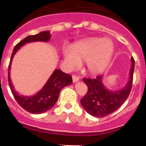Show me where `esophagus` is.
I'll use <instances>...</instances> for the list:
<instances>
[{
    "label": "esophagus",
    "mask_w": 146,
    "mask_h": 146,
    "mask_svg": "<svg viewBox=\"0 0 146 146\" xmlns=\"http://www.w3.org/2000/svg\"><path fill=\"white\" fill-rule=\"evenodd\" d=\"M79 77L77 76H76V75H73V83H76L77 82V81H78V80H79Z\"/></svg>",
    "instance_id": "esophagus-1"
}]
</instances>
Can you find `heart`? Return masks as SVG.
Returning <instances> with one entry per match:
<instances>
[{
    "mask_svg": "<svg viewBox=\"0 0 146 146\" xmlns=\"http://www.w3.org/2000/svg\"><path fill=\"white\" fill-rule=\"evenodd\" d=\"M114 52L113 42L102 38H90L76 42L71 48L62 49L64 60L68 70H73L85 62L86 69L91 74H98L105 70Z\"/></svg>",
    "mask_w": 146,
    "mask_h": 146,
    "instance_id": "b5f03b06",
    "label": "heart"
}]
</instances>
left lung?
Returning a JSON list of instances; mask_svg holds the SVG:
<instances>
[{
  "instance_id": "1",
  "label": "left lung",
  "mask_w": 146,
  "mask_h": 146,
  "mask_svg": "<svg viewBox=\"0 0 146 146\" xmlns=\"http://www.w3.org/2000/svg\"><path fill=\"white\" fill-rule=\"evenodd\" d=\"M131 60L129 78L126 86L120 90L111 91L106 89L102 83V76L95 78H83L88 87V92L81 100V104L88 113L94 117H104L116 111L125 102L132 86L135 60L133 57Z\"/></svg>"
}]
</instances>
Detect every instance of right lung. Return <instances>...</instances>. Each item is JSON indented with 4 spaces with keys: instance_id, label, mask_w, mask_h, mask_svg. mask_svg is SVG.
<instances>
[{
    "instance_id": "obj_1",
    "label": "right lung",
    "mask_w": 146,
    "mask_h": 146,
    "mask_svg": "<svg viewBox=\"0 0 146 146\" xmlns=\"http://www.w3.org/2000/svg\"><path fill=\"white\" fill-rule=\"evenodd\" d=\"M50 31H43L36 35H29L25 38L21 40L19 44L14 46L9 62L8 70V81L10 89L11 90L14 98L19 106L31 113L40 114L46 112L52 108L57 102L61 89L65 86L71 84L73 83L72 76L65 73L60 69H56L52 76L49 77L44 87L38 93L33 96L20 95L14 89L11 78H10V69L11 64L14 56L19 48L27 43L35 41L48 42L50 40Z\"/></svg>"
}]
</instances>
